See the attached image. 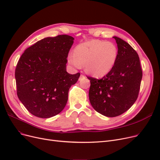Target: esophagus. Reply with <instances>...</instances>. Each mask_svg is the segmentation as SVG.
<instances>
[{
	"instance_id": "1",
	"label": "esophagus",
	"mask_w": 160,
	"mask_h": 160,
	"mask_svg": "<svg viewBox=\"0 0 160 160\" xmlns=\"http://www.w3.org/2000/svg\"><path fill=\"white\" fill-rule=\"evenodd\" d=\"M85 78V75H80V78H79V80L80 81V80H81V79H84Z\"/></svg>"
}]
</instances>
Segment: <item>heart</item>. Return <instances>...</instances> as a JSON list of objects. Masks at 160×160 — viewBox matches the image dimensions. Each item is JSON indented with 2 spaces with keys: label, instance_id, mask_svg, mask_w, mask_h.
<instances>
[{
  "label": "heart",
  "instance_id": "b5f03b06",
  "mask_svg": "<svg viewBox=\"0 0 160 160\" xmlns=\"http://www.w3.org/2000/svg\"><path fill=\"white\" fill-rule=\"evenodd\" d=\"M118 55V50L114 43L93 39L77 46L74 53H70L68 59L74 67L79 68L84 64L87 73L102 77L113 68Z\"/></svg>",
  "mask_w": 160,
  "mask_h": 160
}]
</instances>
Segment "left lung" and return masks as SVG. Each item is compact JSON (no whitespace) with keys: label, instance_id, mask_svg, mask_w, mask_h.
<instances>
[{"label":"left lung","instance_id":"8db88e82","mask_svg":"<svg viewBox=\"0 0 160 160\" xmlns=\"http://www.w3.org/2000/svg\"><path fill=\"white\" fill-rule=\"evenodd\" d=\"M118 55L111 71L98 79L90 80L89 100L94 109L106 117L120 116L135 103L138 98L142 72L139 57L129 43L118 37Z\"/></svg>","mask_w":160,"mask_h":160}]
</instances>
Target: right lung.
I'll return each instance as SVG.
<instances>
[{
    "label": "right lung",
    "mask_w": 160,
    "mask_h": 160,
    "mask_svg": "<svg viewBox=\"0 0 160 160\" xmlns=\"http://www.w3.org/2000/svg\"><path fill=\"white\" fill-rule=\"evenodd\" d=\"M74 38L67 35L47 37L25 50L15 70L18 98L33 116L49 118L65 108L69 89L80 73L66 71Z\"/></svg>",
    "instance_id": "1"
}]
</instances>
